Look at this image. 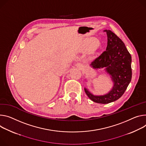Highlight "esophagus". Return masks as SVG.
I'll return each instance as SVG.
<instances>
[{"label": "esophagus", "instance_id": "34e87169", "mask_svg": "<svg viewBox=\"0 0 146 146\" xmlns=\"http://www.w3.org/2000/svg\"><path fill=\"white\" fill-rule=\"evenodd\" d=\"M76 66H77V67H79V68L81 67V64H80V63H77V64H76Z\"/></svg>", "mask_w": 146, "mask_h": 146}]
</instances>
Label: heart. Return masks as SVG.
<instances>
[{
    "label": "heart",
    "mask_w": 146,
    "mask_h": 146,
    "mask_svg": "<svg viewBox=\"0 0 146 146\" xmlns=\"http://www.w3.org/2000/svg\"><path fill=\"white\" fill-rule=\"evenodd\" d=\"M87 45L92 48H95L97 46L98 44V41L97 39L96 38H91L88 39V41L87 42Z\"/></svg>",
    "instance_id": "b5f03b06"
}]
</instances>
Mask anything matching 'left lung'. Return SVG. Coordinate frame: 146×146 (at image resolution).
Listing matches in <instances>:
<instances>
[{"label": "left lung", "mask_w": 146, "mask_h": 146, "mask_svg": "<svg viewBox=\"0 0 146 146\" xmlns=\"http://www.w3.org/2000/svg\"><path fill=\"white\" fill-rule=\"evenodd\" d=\"M108 37L106 50L92 62L94 69L103 68L110 75L113 83L112 90L103 96H94L86 88L88 98L97 103L108 104L121 98L124 94L131 79V57L125 44L111 30H104Z\"/></svg>", "instance_id": "8db88e82"}]
</instances>
